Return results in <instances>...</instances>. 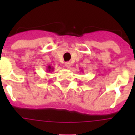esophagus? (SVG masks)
<instances>
[{"label": "esophagus", "instance_id": "34e87169", "mask_svg": "<svg viewBox=\"0 0 135 135\" xmlns=\"http://www.w3.org/2000/svg\"><path fill=\"white\" fill-rule=\"evenodd\" d=\"M65 65L66 68H69L70 67V64L69 63V62H66V63H65Z\"/></svg>", "mask_w": 135, "mask_h": 135}]
</instances>
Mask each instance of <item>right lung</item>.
<instances>
[{
    "label": "right lung",
    "instance_id": "1",
    "mask_svg": "<svg viewBox=\"0 0 135 135\" xmlns=\"http://www.w3.org/2000/svg\"><path fill=\"white\" fill-rule=\"evenodd\" d=\"M54 70V68H53L52 66H51V65H49L48 67H47V71H49V72H51V71H53Z\"/></svg>",
    "mask_w": 135,
    "mask_h": 135
}]
</instances>
